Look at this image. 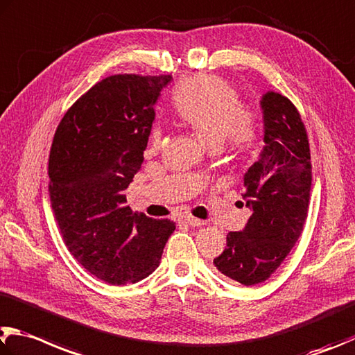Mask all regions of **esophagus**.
Here are the masks:
<instances>
[{
  "label": "esophagus",
  "mask_w": 355,
  "mask_h": 355,
  "mask_svg": "<svg viewBox=\"0 0 355 355\" xmlns=\"http://www.w3.org/2000/svg\"><path fill=\"white\" fill-rule=\"evenodd\" d=\"M180 220L186 225H191V227H202V225H205V220H200V218L192 217V216H182Z\"/></svg>",
  "instance_id": "34e87169"
}]
</instances>
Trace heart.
Returning <instances> with one entry per match:
<instances>
[{
  "instance_id": "b5f03b06",
  "label": "heart",
  "mask_w": 355,
  "mask_h": 355,
  "mask_svg": "<svg viewBox=\"0 0 355 355\" xmlns=\"http://www.w3.org/2000/svg\"><path fill=\"white\" fill-rule=\"evenodd\" d=\"M172 107L183 124L196 130L209 146L223 143L236 155L254 152L259 141L254 110L241 104L236 89L217 76L194 74L178 83L172 94ZM163 147V132L155 127L147 152Z\"/></svg>"
}]
</instances>
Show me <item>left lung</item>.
I'll return each mask as SVG.
<instances>
[{"label":"left lung","mask_w":355,"mask_h":355,"mask_svg":"<svg viewBox=\"0 0 355 355\" xmlns=\"http://www.w3.org/2000/svg\"><path fill=\"white\" fill-rule=\"evenodd\" d=\"M263 143L261 158L243 177L248 223L231 231L214 266L243 286L267 281L281 266L304 228L312 186L311 149L300 112L292 101L268 92L261 101Z\"/></svg>","instance_id":"1"}]
</instances>
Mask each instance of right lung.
<instances>
[{"label": "right lung", "instance_id": "right-lung-1", "mask_svg": "<svg viewBox=\"0 0 355 355\" xmlns=\"http://www.w3.org/2000/svg\"><path fill=\"white\" fill-rule=\"evenodd\" d=\"M171 74H114L80 96L57 127L49 152V197L69 253L113 286L159 266L175 223L127 206L124 191L143 164L153 105Z\"/></svg>", "mask_w": 355, "mask_h": 355}]
</instances>
